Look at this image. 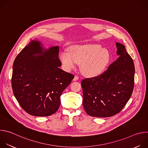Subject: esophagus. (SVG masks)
<instances>
[{"instance_id":"esophagus-1","label":"esophagus","mask_w":148,"mask_h":148,"mask_svg":"<svg viewBox=\"0 0 148 148\" xmlns=\"http://www.w3.org/2000/svg\"><path fill=\"white\" fill-rule=\"evenodd\" d=\"M78 79H79V77L77 75H75V77L73 79V81H77Z\"/></svg>"}]
</instances>
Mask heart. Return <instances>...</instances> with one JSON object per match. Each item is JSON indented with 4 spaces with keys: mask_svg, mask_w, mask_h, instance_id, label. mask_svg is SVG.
Listing matches in <instances>:
<instances>
[{
    "mask_svg": "<svg viewBox=\"0 0 148 148\" xmlns=\"http://www.w3.org/2000/svg\"><path fill=\"white\" fill-rule=\"evenodd\" d=\"M60 59L66 69L70 70L77 64H80L82 73L87 76L93 77L100 74L106 67L109 61L107 50L98 45L77 46L64 51L60 54Z\"/></svg>",
    "mask_w": 148,
    "mask_h": 148,
    "instance_id": "b5f03b06",
    "label": "heart"
}]
</instances>
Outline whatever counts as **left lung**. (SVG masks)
Listing matches in <instances>:
<instances>
[{"label": "left lung", "mask_w": 148, "mask_h": 148, "mask_svg": "<svg viewBox=\"0 0 148 148\" xmlns=\"http://www.w3.org/2000/svg\"><path fill=\"white\" fill-rule=\"evenodd\" d=\"M116 60L107 70L81 81L82 104L90 116H112L119 113L131 98L134 87L135 66L124 45L116 43Z\"/></svg>", "instance_id": "1"}]
</instances>
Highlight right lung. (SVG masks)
Wrapping results in <instances>:
<instances>
[{
	"instance_id": "1",
	"label": "right lung",
	"mask_w": 148,
	"mask_h": 148,
	"mask_svg": "<svg viewBox=\"0 0 148 148\" xmlns=\"http://www.w3.org/2000/svg\"><path fill=\"white\" fill-rule=\"evenodd\" d=\"M58 53V46L46 50L39 41L32 40L14 61L13 92L21 107L31 115L47 116L56 112L62 91L74 77L59 68Z\"/></svg>"
}]
</instances>
